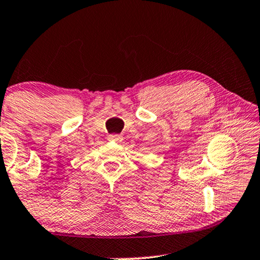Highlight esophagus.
<instances>
[{
    "mask_svg": "<svg viewBox=\"0 0 260 260\" xmlns=\"http://www.w3.org/2000/svg\"><path fill=\"white\" fill-rule=\"evenodd\" d=\"M109 140L120 142V141H121V137H120V135H118V134H112V135H109Z\"/></svg>",
    "mask_w": 260,
    "mask_h": 260,
    "instance_id": "esophagus-1",
    "label": "esophagus"
}]
</instances>
